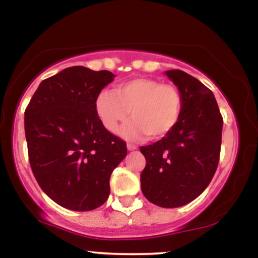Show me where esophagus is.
Masks as SVG:
<instances>
[{
	"mask_svg": "<svg viewBox=\"0 0 258 258\" xmlns=\"http://www.w3.org/2000/svg\"><path fill=\"white\" fill-rule=\"evenodd\" d=\"M127 149H128V150H136V149H137V146L128 143V144H127Z\"/></svg>",
	"mask_w": 258,
	"mask_h": 258,
	"instance_id": "obj_1",
	"label": "esophagus"
}]
</instances>
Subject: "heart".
<instances>
[{"instance_id": "obj_1", "label": "heart", "mask_w": 258, "mask_h": 258, "mask_svg": "<svg viewBox=\"0 0 258 258\" xmlns=\"http://www.w3.org/2000/svg\"><path fill=\"white\" fill-rule=\"evenodd\" d=\"M96 112L102 125L115 132L128 114L133 119L121 130L123 137L138 139L165 137L178 125L183 111V97L172 84L158 79L137 78L121 82L112 91L97 96Z\"/></svg>"}]
</instances>
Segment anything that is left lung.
Returning a JSON list of instances; mask_svg holds the SVG:
<instances>
[{"mask_svg":"<svg viewBox=\"0 0 258 258\" xmlns=\"http://www.w3.org/2000/svg\"><path fill=\"white\" fill-rule=\"evenodd\" d=\"M166 75L183 97L178 125L162 139L141 147L147 165L141 186L150 203L179 207L197 199L210 184L221 154L222 117L211 90L182 70Z\"/></svg>","mask_w":258,"mask_h":258,"instance_id":"obj_1","label":"left lung"}]
</instances>
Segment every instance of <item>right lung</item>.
<instances>
[{"instance_id": "right-lung-1", "label": "right lung", "mask_w": 258, "mask_h": 258, "mask_svg": "<svg viewBox=\"0 0 258 258\" xmlns=\"http://www.w3.org/2000/svg\"><path fill=\"white\" fill-rule=\"evenodd\" d=\"M108 70L70 67L43 80L25 109L30 166L41 189L73 211L102 206L109 179L127 154L96 112L97 96L114 80Z\"/></svg>"}]
</instances>
